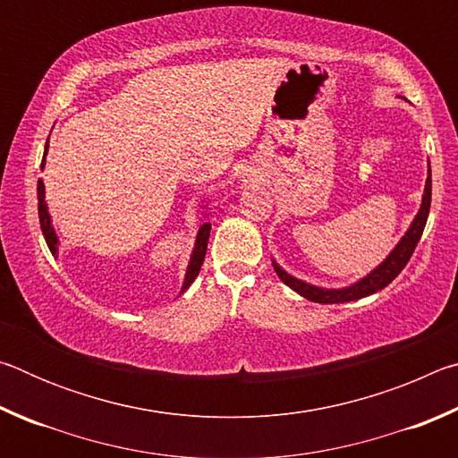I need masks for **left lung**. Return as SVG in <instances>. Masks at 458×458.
I'll list each match as a JSON object with an SVG mask.
<instances>
[{"label": "left lung", "instance_id": "1", "mask_svg": "<svg viewBox=\"0 0 458 458\" xmlns=\"http://www.w3.org/2000/svg\"><path fill=\"white\" fill-rule=\"evenodd\" d=\"M430 196H432V174H430V165H428V177H426V185H424V196H422V204L420 210H418L416 218L410 224V228L406 230V234L400 238V242L396 244V248L387 254L386 260L382 265H377L368 276L360 278L358 283H353L350 286H344V289H323V286H315L309 284L305 281H299V278L291 276L286 270H283L281 267L276 265V260H273L275 273L278 275V278L286 284L291 286L293 291H297L301 297H305L313 303H323V305H333V303H350V301H358L368 297V294H374L377 291H382L384 286L390 284L394 278H396L402 268L408 265L410 257H412L414 248L420 240L426 220H428V212H430Z\"/></svg>", "mask_w": 458, "mask_h": 458}]
</instances>
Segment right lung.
I'll return each instance as SVG.
<instances>
[{"mask_svg":"<svg viewBox=\"0 0 458 458\" xmlns=\"http://www.w3.org/2000/svg\"><path fill=\"white\" fill-rule=\"evenodd\" d=\"M46 153H48V143H46V151H44V159H42V167L46 164ZM46 191H44V182L38 180V216H40V228H42V234L46 238V244H48L50 252L56 257L58 254V236L56 232L52 228V218H50V212H48V204H46ZM210 222H204L198 230V236H196V244H193V252L190 257V265L188 270H185V278H183V286H182V293L188 289V286L196 281V276L201 268V262L206 259V248H208V238H210Z\"/></svg>","mask_w":458,"mask_h":458,"instance_id":"add662e5","label":"right lung"}]
</instances>
